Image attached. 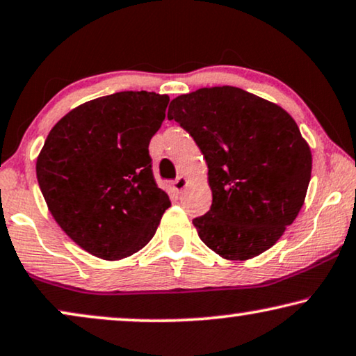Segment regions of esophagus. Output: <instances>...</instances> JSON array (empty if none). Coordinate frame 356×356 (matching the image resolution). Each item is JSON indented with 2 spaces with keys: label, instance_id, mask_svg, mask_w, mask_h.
<instances>
[{
  "label": "esophagus",
  "instance_id": "obj_1",
  "mask_svg": "<svg viewBox=\"0 0 356 356\" xmlns=\"http://www.w3.org/2000/svg\"><path fill=\"white\" fill-rule=\"evenodd\" d=\"M185 185H187V179L184 176H179L176 180H174V188H176V192H182Z\"/></svg>",
  "mask_w": 356,
  "mask_h": 356
}]
</instances>
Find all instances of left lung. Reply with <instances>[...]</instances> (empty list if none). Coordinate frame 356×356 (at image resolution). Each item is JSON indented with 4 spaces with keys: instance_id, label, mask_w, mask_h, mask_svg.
I'll return each instance as SVG.
<instances>
[{
    "instance_id": "obj_1",
    "label": "left lung",
    "mask_w": 356,
    "mask_h": 356,
    "mask_svg": "<svg viewBox=\"0 0 356 356\" xmlns=\"http://www.w3.org/2000/svg\"><path fill=\"white\" fill-rule=\"evenodd\" d=\"M208 164L213 203L193 219L200 238L226 259L266 252L303 207L312 152L282 108L237 87L200 88L169 104Z\"/></svg>"
}]
</instances>
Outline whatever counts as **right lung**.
I'll list each match as a JSON object with an SVG mask.
<instances>
[{"mask_svg": "<svg viewBox=\"0 0 356 356\" xmlns=\"http://www.w3.org/2000/svg\"><path fill=\"white\" fill-rule=\"evenodd\" d=\"M168 103L154 92L113 93L80 104L48 134L37 159L40 190L85 252L111 261L137 253L171 207L148 152Z\"/></svg>", "mask_w": 356, "mask_h": 356, "instance_id": "add662e5", "label": "right lung"}]
</instances>
